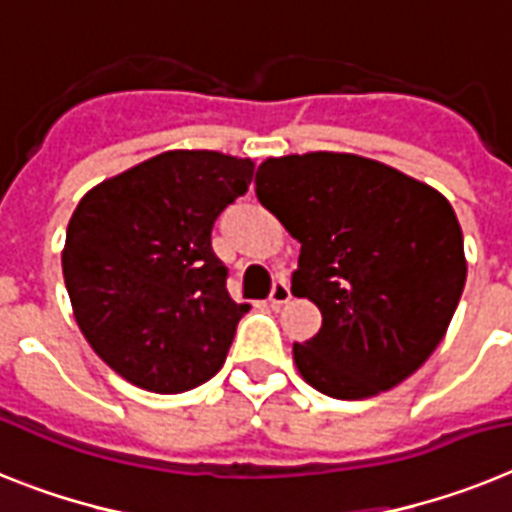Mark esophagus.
Returning <instances> with one entry per match:
<instances>
[{
	"label": "esophagus",
	"instance_id": "esophagus-1",
	"mask_svg": "<svg viewBox=\"0 0 512 512\" xmlns=\"http://www.w3.org/2000/svg\"><path fill=\"white\" fill-rule=\"evenodd\" d=\"M289 300H292V292H289L287 284H284V281H279V284H273L271 295H268V303H271L273 308H281V305H287Z\"/></svg>",
	"mask_w": 512,
	"mask_h": 512
}]
</instances>
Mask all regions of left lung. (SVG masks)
Returning <instances> with one entry per match:
<instances>
[{
  "label": "left lung",
  "instance_id": "1",
  "mask_svg": "<svg viewBox=\"0 0 512 512\" xmlns=\"http://www.w3.org/2000/svg\"><path fill=\"white\" fill-rule=\"evenodd\" d=\"M255 193L300 241L292 295L321 311L319 335L292 345L300 377L342 401L412 377L444 340L468 276L444 193L340 151L268 156Z\"/></svg>",
  "mask_w": 512,
  "mask_h": 512
}]
</instances>
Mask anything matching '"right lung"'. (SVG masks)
<instances>
[{"instance_id":"obj_1","label":"right lung","mask_w":512,"mask_h":512,"mask_svg":"<svg viewBox=\"0 0 512 512\" xmlns=\"http://www.w3.org/2000/svg\"><path fill=\"white\" fill-rule=\"evenodd\" d=\"M252 175V159L177 148L106 177L76 204L60 255L71 311L132 385L183 393L225 364L249 305L228 295L212 225Z\"/></svg>"}]
</instances>
